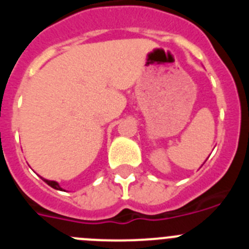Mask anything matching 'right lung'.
<instances>
[{
	"label": "right lung",
	"mask_w": 249,
	"mask_h": 249,
	"mask_svg": "<svg viewBox=\"0 0 249 249\" xmlns=\"http://www.w3.org/2000/svg\"><path fill=\"white\" fill-rule=\"evenodd\" d=\"M43 181H45L46 183L48 184V186H51V187H52V188H54V190H62V188L59 187V184L57 183V182H54V181H47V179H43Z\"/></svg>",
	"instance_id": "right-lung-1"
}]
</instances>
